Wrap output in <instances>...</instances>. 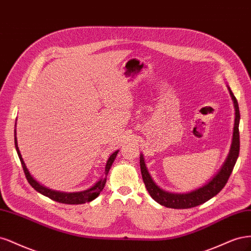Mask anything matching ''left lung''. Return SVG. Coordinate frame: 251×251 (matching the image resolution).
<instances>
[{
  "instance_id": "8db88e82",
  "label": "left lung",
  "mask_w": 251,
  "mask_h": 251,
  "mask_svg": "<svg viewBox=\"0 0 251 251\" xmlns=\"http://www.w3.org/2000/svg\"><path fill=\"white\" fill-rule=\"evenodd\" d=\"M229 94L234 103V108H236V119H234V127H233V135H232V144L229 151V154L226 158L225 163L223 164L220 171L217 173L214 178L207 182L203 187L199 188L198 190L193 191L188 194H173L169 193L158 188L157 185L152 180L149 172L147 171L146 165L143 158V155L140 157L141 172L142 177L146 189L149 192L150 196L154 199L159 204L170 207V208H190L195 207L204 203L207 200L216 196L219 193L224 185L227 182L229 176L232 172V169L236 165V161L239 156L240 151V132H239V122H240V110L239 104L233 96L230 88L228 87Z\"/></svg>"
}]
</instances>
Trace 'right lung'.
I'll return each instance as SVG.
<instances>
[{
	"mask_svg": "<svg viewBox=\"0 0 251 251\" xmlns=\"http://www.w3.org/2000/svg\"><path fill=\"white\" fill-rule=\"evenodd\" d=\"M14 143H15V149H17V152L19 154L20 160H21V164L24 170V173L26 175V178L28 180V182L30 183V185L32 188H34V190H36L38 193L43 194V195L49 197L50 199L54 200V201H57L60 202V203H64V204H82L85 203V202H90L92 200H94L95 198L98 197L100 195L101 191L103 190L105 182H106V176L108 174L109 169L114 163V160L118 154L119 151H116L112 153L110 155V157L107 160V164L106 167H105V172H104V177L101 178L98 182H97L94 187H92L91 189L85 190L83 192H77V193H61V192H57V191H53L50 190L48 188H45L44 185L39 184L35 179H33V177L30 175V173L28 172V169L26 168L25 163H24V160L22 158V155L20 153L19 147H18V144H17V136L14 137Z\"/></svg>",
	"mask_w": 251,
	"mask_h": 251,
	"instance_id": "1",
	"label": "right lung"
}]
</instances>
